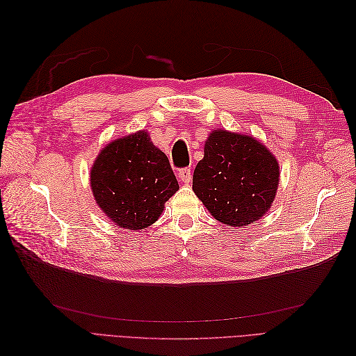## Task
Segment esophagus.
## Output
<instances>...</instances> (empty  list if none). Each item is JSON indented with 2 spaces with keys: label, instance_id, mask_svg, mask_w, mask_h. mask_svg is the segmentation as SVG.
Returning a JSON list of instances; mask_svg holds the SVG:
<instances>
[{
  "label": "esophagus",
  "instance_id": "esophagus-1",
  "mask_svg": "<svg viewBox=\"0 0 356 356\" xmlns=\"http://www.w3.org/2000/svg\"><path fill=\"white\" fill-rule=\"evenodd\" d=\"M178 178L182 184H190L191 182V169L190 168H182L178 172Z\"/></svg>",
  "mask_w": 356,
  "mask_h": 356
}]
</instances>
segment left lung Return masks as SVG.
<instances>
[{
  "mask_svg": "<svg viewBox=\"0 0 356 356\" xmlns=\"http://www.w3.org/2000/svg\"><path fill=\"white\" fill-rule=\"evenodd\" d=\"M193 174V190L215 220L243 227L270 209L279 184L275 156L255 138L213 131Z\"/></svg>",
  "mask_w": 356,
  "mask_h": 356,
  "instance_id": "left-lung-1",
  "label": "left lung"
}]
</instances>
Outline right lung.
Returning a JSON list of instances; mask_svg holds the SVG:
<instances>
[{"mask_svg":"<svg viewBox=\"0 0 356 356\" xmlns=\"http://www.w3.org/2000/svg\"><path fill=\"white\" fill-rule=\"evenodd\" d=\"M96 203L122 229L143 230L157 221L179 186L163 152L145 131L110 143L90 170Z\"/></svg>","mask_w":356,"mask_h":356,"instance_id":"add662e5","label":"right lung"}]
</instances>
